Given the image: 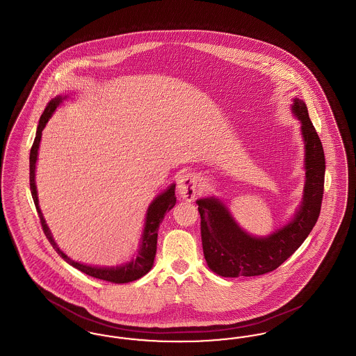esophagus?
<instances>
[{"mask_svg":"<svg viewBox=\"0 0 356 356\" xmlns=\"http://www.w3.org/2000/svg\"><path fill=\"white\" fill-rule=\"evenodd\" d=\"M197 188H199V180H197V176L193 173H186L179 179L177 192L186 202L195 200L199 192Z\"/></svg>","mask_w":356,"mask_h":356,"instance_id":"34e87169","label":"esophagus"}]
</instances>
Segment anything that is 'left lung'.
<instances>
[{
	"label": "left lung",
	"mask_w": 356,
	"mask_h": 356,
	"mask_svg": "<svg viewBox=\"0 0 356 356\" xmlns=\"http://www.w3.org/2000/svg\"><path fill=\"white\" fill-rule=\"evenodd\" d=\"M291 111L300 121L305 170L303 199L291 220L267 236H254L237 224L220 199L208 196L196 200L202 218L204 257L209 270L220 276H257L276 270L303 244L318 221L325 172L322 141L303 100L292 99Z\"/></svg>",
	"instance_id": "8db88e82"
}]
</instances>
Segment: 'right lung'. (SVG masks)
<instances>
[{
  "mask_svg": "<svg viewBox=\"0 0 356 356\" xmlns=\"http://www.w3.org/2000/svg\"><path fill=\"white\" fill-rule=\"evenodd\" d=\"M68 96H56L54 99H51L49 104L47 105L44 113L41 115L38 125H37V132L34 137L33 145L31 149V156H29V179H31V192H32V197H33L34 205L35 209L38 212L41 225L44 229L45 236L48 237L51 247L56 250V252L60 254L68 264L72 267L77 268L79 271L84 272L86 275L96 277V279H102L106 280L111 283H129L140 279L141 276H144L145 273L151 271L153 267V260H154V254H156V248H157V232H159V227L160 222L164 219L165 213L170 212V209L175 207L176 204V196H175V186L176 184H170L167 189H164V192H161L160 195H157L152 200V203L149 204L147 213H145V221H144V229L140 237V248L136 256H134L131 260H128L127 263H122L116 267H99V266H89L84 264L80 261H76L73 259H70L68 254H64L57 243L54 241V238L51 236V229L47 224V221L44 219V215L40 209V204H38V195H37V186H35V164H37V157H38V148H40V141H41V136L42 131L45 128V125L48 124V121L53 116L54 111L63 104L64 100H67Z\"/></svg>",
  "mask_w": 356,
  "mask_h": 356,
  "instance_id": "obj_1",
  "label": "right lung"
}]
</instances>
